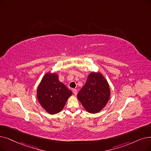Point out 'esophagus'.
I'll return each instance as SVG.
<instances>
[{
  "label": "esophagus",
  "mask_w": 151,
  "mask_h": 151,
  "mask_svg": "<svg viewBox=\"0 0 151 151\" xmlns=\"http://www.w3.org/2000/svg\"><path fill=\"white\" fill-rule=\"evenodd\" d=\"M73 94H74L75 96H76V95H77V93H78V91H77V90H76V89H73Z\"/></svg>",
  "instance_id": "obj_1"
}]
</instances>
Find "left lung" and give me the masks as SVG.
<instances>
[{"mask_svg":"<svg viewBox=\"0 0 151 151\" xmlns=\"http://www.w3.org/2000/svg\"><path fill=\"white\" fill-rule=\"evenodd\" d=\"M110 96L107 81L101 73H91L86 84L78 94V99L88 112L96 114L106 106Z\"/></svg>","mask_w":151,"mask_h":151,"instance_id":"1","label":"left lung"}]
</instances>
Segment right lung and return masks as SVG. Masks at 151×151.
Segmentation results:
<instances>
[{
  "instance_id": "add662e5",
  "label": "right lung",
  "mask_w": 151,
  "mask_h": 151,
  "mask_svg": "<svg viewBox=\"0 0 151 151\" xmlns=\"http://www.w3.org/2000/svg\"><path fill=\"white\" fill-rule=\"evenodd\" d=\"M72 94L64 84L58 80L57 73L45 74L37 89V98L42 107L50 114H55L63 109Z\"/></svg>"
}]
</instances>
